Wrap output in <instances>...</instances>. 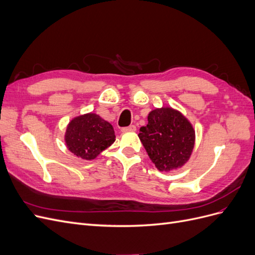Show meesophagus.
<instances>
[{"label":"esophagus","instance_id":"obj_1","mask_svg":"<svg viewBox=\"0 0 255 255\" xmlns=\"http://www.w3.org/2000/svg\"><path fill=\"white\" fill-rule=\"evenodd\" d=\"M136 130V127L135 126H129V127H126L121 128L122 133H127V132H135Z\"/></svg>","mask_w":255,"mask_h":255}]
</instances>
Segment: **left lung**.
I'll return each instance as SVG.
<instances>
[{"instance_id": "left-lung-1", "label": "left lung", "mask_w": 255, "mask_h": 255, "mask_svg": "<svg viewBox=\"0 0 255 255\" xmlns=\"http://www.w3.org/2000/svg\"><path fill=\"white\" fill-rule=\"evenodd\" d=\"M140 141L159 171L182 167L189 159L195 145V130L177 111L163 107L152 111L148 125L139 129Z\"/></svg>"}]
</instances>
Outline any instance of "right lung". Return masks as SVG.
<instances>
[{"label":"right lung","instance_id":"right-lung-1","mask_svg":"<svg viewBox=\"0 0 255 255\" xmlns=\"http://www.w3.org/2000/svg\"><path fill=\"white\" fill-rule=\"evenodd\" d=\"M110 122L99 115L86 114L74 118L67 128L65 140L68 149L83 159H94L115 141Z\"/></svg>","mask_w":255,"mask_h":255}]
</instances>
